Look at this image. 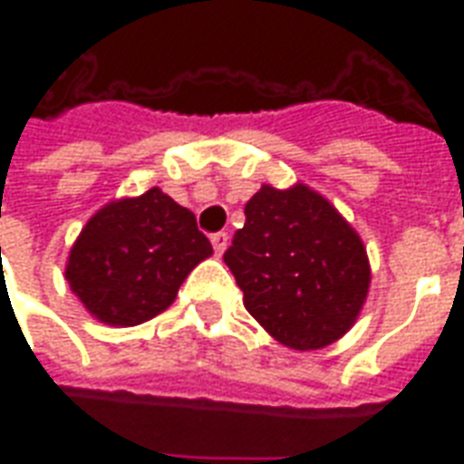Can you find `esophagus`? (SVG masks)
I'll return each mask as SVG.
<instances>
[{"instance_id": "1", "label": "esophagus", "mask_w": 464, "mask_h": 464, "mask_svg": "<svg viewBox=\"0 0 464 464\" xmlns=\"http://www.w3.org/2000/svg\"><path fill=\"white\" fill-rule=\"evenodd\" d=\"M211 243H213V251L216 256H223V251L228 248V233H213L211 236Z\"/></svg>"}]
</instances>
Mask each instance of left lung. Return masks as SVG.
Here are the masks:
<instances>
[{"label": "left lung", "mask_w": 464, "mask_h": 464, "mask_svg": "<svg viewBox=\"0 0 464 464\" xmlns=\"http://www.w3.org/2000/svg\"><path fill=\"white\" fill-rule=\"evenodd\" d=\"M223 261L246 311L285 348L321 350L341 341L368 298L362 238L305 183H263L246 203V223Z\"/></svg>", "instance_id": "left-lung-1"}]
</instances>
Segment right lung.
I'll return each mask as SVG.
<instances>
[{
	"mask_svg": "<svg viewBox=\"0 0 464 464\" xmlns=\"http://www.w3.org/2000/svg\"><path fill=\"white\" fill-rule=\"evenodd\" d=\"M211 253L196 216L153 186L109 201L86 221L64 278L96 321L129 328L166 311L186 276Z\"/></svg>",
	"mask_w": 464,
	"mask_h": 464,
	"instance_id": "add662e5",
	"label": "right lung"
}]
</instances>
